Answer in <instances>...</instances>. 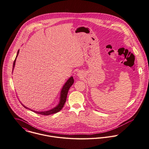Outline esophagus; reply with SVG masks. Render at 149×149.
Instances as JSON below:
<instances>
[{
	"label": "esophagus",
	"mask_w": 149,
	"mask_h": 149,
	"mask_svg": "<svg viewBox=\"0 0 149 149\" xmlns=\"http://www.w3.org/2000/svg\"><path fill=\"white\" fill-rule=\"evenodd\" d=\"M77 75L79 76V77H81V72H79L78 73H77Z\"/></svg>",
	"instance_id": "esophagus-1"
}]
</instances>
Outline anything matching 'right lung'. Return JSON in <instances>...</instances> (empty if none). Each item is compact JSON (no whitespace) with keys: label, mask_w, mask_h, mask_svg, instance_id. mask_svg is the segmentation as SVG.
I'll list each match as a JSON object with an SVG mask.
<instances>
[{"label":"right lung","mask_w":149,"mask_h":149,"mask_svg":"<svg viewBox=\"0 0 149 149\" xmlns=\"http://www.w3.org/2000/svg\"><path fill=\"white\" fill-rule=\"evenodd\" d=\"M19 50H18L17 52V54L16 56V58L15 59L14 61V64H13V72L14 70V68H15V63H16V58L19 54ZM74 82V79L73 77L72 76H71L70 77H69L68 79V80L66 81V82L65 83V84L63 85L61 92H60V99H59V102L58 104L54 107V108L51 109L50 110H46V111H35L33 110H32L31 109L28 108L26 107L25 105H24L23 104V106L27 109H29L37 114H41V115H44V116H48V115H50V114H54L56 113L57 112H58L59 111H60L62 108H63L66 100H67V95H68V91L70 88V87L73 85Z\"/></svg>","instance_id":"1"}]
</instances>
